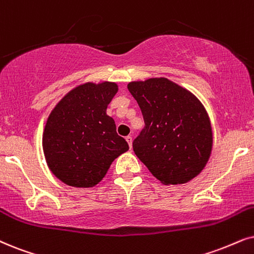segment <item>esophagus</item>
<instances>
[{
    "instance_id": "1",
    "label": "esophagus",
    "mask_w": 254,
    "mask_h": 254,
    "mask_svg": "<svg viewBox=\"0 0 254 254\" xmlns=\"http://www.w3.org/2000/svg\"><path fill=\"white\" fill-rule=\"evenodd\" d=\"M125 139H127V144H129V146H130V149H131V147H132V137L127 136V138H125Z\"/></svg>"
}]
</instances>
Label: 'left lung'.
<instances>
[{
    "instance_id": "obj_1",
    "label": "left lung",
    "mask_w": 254,
    "mask_h": 254,
    "mask_svg": "<svg viewBox=\"0 0 254 254\" xmlns=\"http://www.w3.org/2000/svg\"><path fill=\"white\" fill-rule=\"evenodd\" d=\"M145 127L132 147L140 162L165 185L184 184L205 168L212 129L204 105L189 90L164 77L130 82Z\"/></svg>"
}]
</instances>
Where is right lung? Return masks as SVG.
Listing matches in <instances>:
<instances>
[{"label":"right lung","mask_w":254,"mask_h":254,"mask_svg":"<svg viewBox=\"0 0 254 254\" xmlns=\"http://www.w3.org/2000/svg\"><path fill=\"white\" fill-rule=\"evenodd\" d=\"M116 83H85L69 91L51 111L43 132V152L51 172L75 188H92L111 163L129 150L107 108Z\"/></svg>","instance_id":"obj_1"}]
</instances>
